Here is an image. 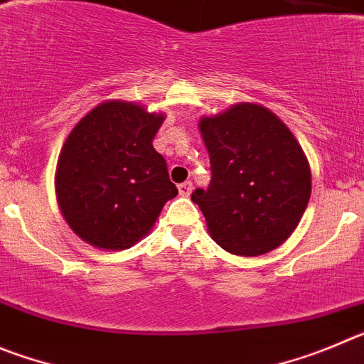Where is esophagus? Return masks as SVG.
<instances>
[{
    "instance_id": "1",
    "label": "esophagus",
    "mask_w": 364,
    "mask_h": 364,
    "mask_svg": "<svg viewBox=\"0 0 364 364\" xmlns=\"http://www.w3.org/2000/svg\"><path fill=\"white\" fill-rule=\"evenodd\" d=\"M192 188H194V185H192V181H185V183H181V185L178 186L179 194L185 196V198H188V196L192 194Z\"/></svg>"
}]
</instances>
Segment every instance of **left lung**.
<instances>
[{"label": "left lung", "instance_id": "obj_1", "mask_svg": "<svg viewBox=\"0 0 364 364\" xmlns=\"http://www.w3.org/2000/svg\"><path fill=\"white\" fill-rule=\"evenodd\" d=\"M210 154L208 188L192 201L208 232L235 255L267 254L296 230L312 192L309 161L283 121L264 107L234 105L199 121Z\"/></svg>", "mask_w": 364, "mask_h": 364}]
</instances>
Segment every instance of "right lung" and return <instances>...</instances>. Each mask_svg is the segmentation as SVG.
<instances>
[{
  "label": "right lung",
  "instance_id": "right-lung-1",
  "mask_svg": "<svg viewBox=\"0 0 364 364\" xmlns=\"http://www.w3.org/2000/svg\"><path fill=\"white\" fill-rule=\"evenodd\" d=\"M163 114L105 101L74 127L55 170V194L68 227L105 250H125L149 234L178 196L152 139Z\"/></svg>",
  "mask_w": 364,
  "mask_h": 364
}]
</instances>
